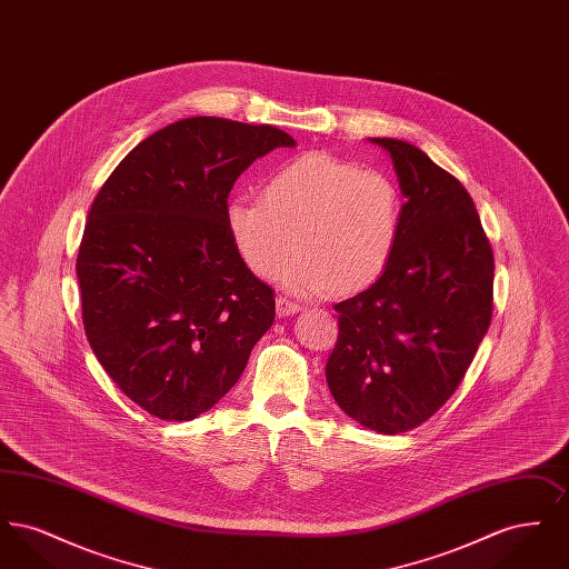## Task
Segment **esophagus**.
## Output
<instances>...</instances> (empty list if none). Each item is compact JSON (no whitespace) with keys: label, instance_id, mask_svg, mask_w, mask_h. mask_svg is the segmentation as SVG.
Wrapping results in <instances>:
<instances>
[{"label":"esophagus","instance_id":"obj_1","mask_svg":"<svg viewBox=\"0 0 569 569\" xmlns=\"http://www.w3.org/2000/svg\"><path fill=\"white\" fill-rule=\"evenodd\" d=\"M298 311H300V305H297V302H292V300H288V298L283 297L277 298V316H279V318L295 316Z\"/></svg>","mask_w":569,"mask_h":569}]
</instances>
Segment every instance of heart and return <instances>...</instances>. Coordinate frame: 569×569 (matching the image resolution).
I'll return each mask as SVG.
<instances>
[{"mask_svg":"<svg viewBox=\"0 0 569 569\" xmlns=\"http://www.w3.org/2000/svg\"><path fill=\"white\" fill-rule=\"evenodd\" d=\"M403 200L397 183L378 170H360L311 151L279 163L260 186V198L237 196L226 226L249 271L279 274L283 290L318 297L335 288L358 292L388 269L401 234Z\"/></svg>","mask_w":569,"mask_h":569,"instance_id":"obj_1","label":"heart"}]
</instances>
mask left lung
<instances>
[{"mask_svg": "<svg viewBox=\"0 0 569 569\" xmlns=\"http://www.w3.org/2000/svg\"><path fill=\"white\" fill-rule=\"evenodd\" d=\"M369 142L395 166L401 234L378 281L335 305L339 337L326 381L358 425L395 435L459 388L490 325L495 260L471 196L450 172L406 140Z\"/></svg>", "mask_w": 569, "mask_h": 569, "instance_id": "left-lung-1", "label": "left lung"}]
</instances>
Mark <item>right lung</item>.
<instances>
[{
  "instance_id": "1",
  "label": "right lung",
  "mask_w": 569,
  "mask_h": 569,
  "mask_svg": "<svg viewBox=\"0 0 569 569\" xmlns=\"http://www.w3.org/2000/svg\"><path fill=\"white\" fill-rule=\"evenodd\" d=\"M297 140L272 126L190 117L144 138L87 217L77 277L89 346L162 420H193L239 381L274 320L272 290L232 243L228 193Z\"/></svg>"
}]
</instances>
